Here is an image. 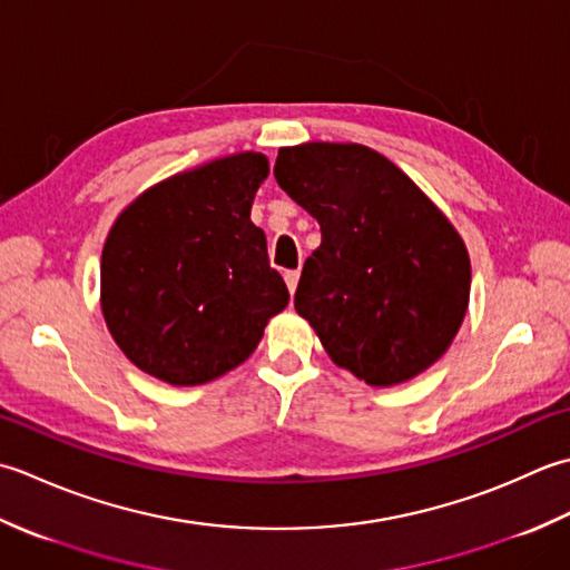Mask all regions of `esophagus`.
I'll list each match as a JSON object with an SVG mask.
<instances>
[{"instance_id":"obj_1","label":"esophagus","mask_w":570,"mask_h":570,"mask_svg":"<svg viewBox=\"0 0 570 570\" xmlns=\"http://www.w3.org/2000/svg\"><path fill=\"white\" fill-rule=\"evenodd\" d=\"M297 281H299V271H285V283H287L289 295H295V289H297Z\"/></svg>"}]
</instances>
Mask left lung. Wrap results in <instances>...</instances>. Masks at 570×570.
Returning <instances> with one entry per match:
<instances>
[{"label": "left lung", "instance_id": "left-lung-1", "mask_svg": "<svg viewBox=\"0 0 570 570\" xmlns=\"http://www.w3.org/2000/svg\"><path fill=\"white\" fill-rule=\"evenodd\" d=\"M281 189L317 218L295 309L371 386L409 381L445 354L470 299V258L423 191L362 145L307 142L275 159Z\"/></svg>", "mask_w": 570, "mask_h": 570}]
</instances>
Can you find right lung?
<instances>
[{
  "label": "right lung",
  "mask_w": 570,
  "mask_h": 570,
  "mask_svg": "<svg viewBox=\"0 0 570 570\" xmlns=\"http://www.w3.org/2000/svg\"><path fill=\"white\" fill-rule=\"evenodd\" d=\"M268 177L258 153L216 159L145 191L102 248V315L125 356L174 386L246 362L287 305L250 204Z\"/></svg>",
  "instance_id": "1"
}]
</instances>
